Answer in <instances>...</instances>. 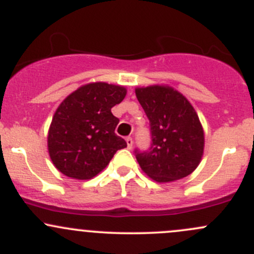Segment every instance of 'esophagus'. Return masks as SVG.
I'll return each mask as SVG.
<instances>
[{
	"label": "esophagus",
	"instance_id": "34e87169",
	"mask_svg": "<svg viewBox=\"0 0 254 254\" xmlns=\"http://www.w3.org/2000/svg\"><path fill=\"white\" fill-rule=\"evenodd\" d=\"M125 141H127V148H131V147H132V143H134V140H132V137L127 136V139H125Z\"/></svg>",
	"mask_w": 254,
	"mask_h": 254
}]
</instances>
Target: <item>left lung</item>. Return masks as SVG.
I'll use <instances>...</instances> for the list:
<instances>
[{
	"mask_svg": "<svg viewBox=\"0 0 254 254\" xmlns=\"http://www.w3.org/2000/svg\"><path fill=\"white\" fill-rule=\"evenodd\" d=\"M135 92L150 122L151 136L147 150L134 151L140 167L160 183L189 176L204 150L203 127L191 104L170 87L150 86Z\"/></svg>",
	"mask_w": 254,
	"mask_h": 254,
	"instance_id": "obj_1",
	"label": "left lung"
}]
</instances>
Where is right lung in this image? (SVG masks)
I'll return each mask as SVG.
<instances>
[{
	"label": "right lung",
	"mask_w": 254,
	"mask_h": 254,
	"mask_svg": "<svg viewBox=\"0 0 254 254\" xmlns=\"http://www.w3.org/2000/svg\"><path fill=\"white\" fill-rule=\"evenodd\" d=\"M127 89L96 82L71 93L51 122L48 135L49 155L63 175L91 179L107 167L127 141L115 134L119 119L112 108L124 99Z\"/></svg>",
	"instance_id": "add662e5"
}]
</instances>
